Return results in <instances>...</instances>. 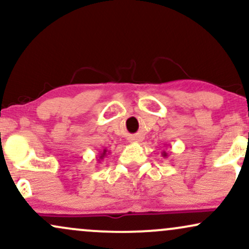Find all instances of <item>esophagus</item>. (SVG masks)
I'll list each match as a JSON object with an SVG mask.
<instances>
[{"instance_id": "34e87169", "label": "esophagus", "mask_w": 249, "mask_h": 249, "mask_svg": "<svg viewBox=\"0 0 249 249\" xmlns=\"http://www.w3.org/2000/svg\"><path fill=\"white\" fill-rule=\"evenodd\" d=\"M131 141L136 142H142V138L139 136H134V137H132V138H131Z\"/></svg>"}]
</instances>
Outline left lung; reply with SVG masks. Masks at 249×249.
<instances>
[{
  "mask_svg": "<svg viewBox=\"0 0 249 249\" xmlns=\"http://www.w3.org/2000/svg\"><path fill=\"white\" fill-rule=\"evenodd\" d=\"M162 157H165V158H166V157H167V153L165 152V151H164V152H162Z\"/></svg>",
  "mask_w": 249,
  "mask_h": 249,
  "instance_id": "obj_1",
  "label": "left lung"
}]
</instances>
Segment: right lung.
Segmentation results:
<instances>
[{
    "label": "right lung",
    "mask_w": 249,
    "mask_h": 249,
    "mask_svg": "<svg viewBox=\"0 0 249 249\" xmlns=\"http://www.w3.org/2000/svg\"><path fill=\"white\" fill-rule=\"evenodd\" d=\"M107 148H104V150H103V152H101V154H99L98 156V159H97V160H98V162L102 160V159H104V157L107 156Z\"/></svg>",
    "instance_id": "right-lung-1"
}]
</instances>
